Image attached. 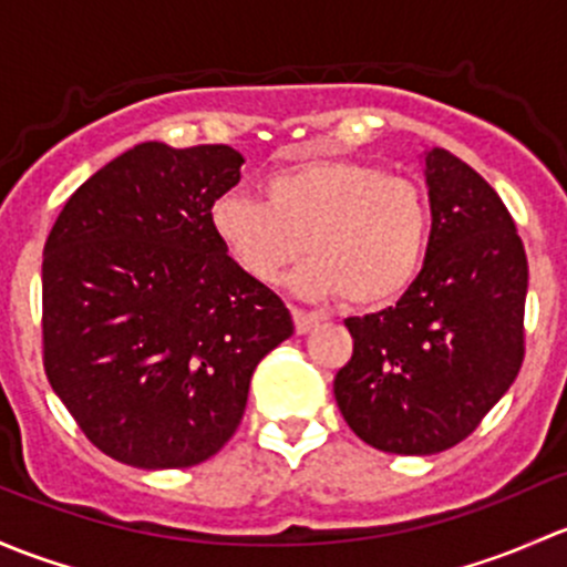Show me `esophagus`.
Masks as SVG:
<instances>
[{
    "instance_id": "34e87169",
    "label": "esophagus",
    "mask_w": 567,
    "mask_h": 567,
    "mask_svg": "<svg viewBox=\"0 0 567 567\" xmlns=\"http://www.w3.org/2000/svg\"><path fill=\"white\" fill-rule=\"evenodd\" d=\"M291 319H295L297 336H306V332H311L313 327L322 322V317H319V313L302 311V308H291Z\"/></svg>"
}]
</instances>
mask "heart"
I'll list each match as a JSON object with an SVG mask.
<instances>
[{
	"label": "heart",
	"mask_w": 567,
	"mask_h": 567,
	"mask_svg": "<svg viewBox=\"0 0 567 567\" xmlns=\"http://www.w3.org/2000/svg\"><path fill=\"white\" fill-rule=\"evenodd\" d=\"M261 196L226 194L209 209L215 240L250 281H278L306 248L311 259L289 278L291 291L379 308L404 295L423 265L429 202L412 179L319 157L267 174Z\"/></svg>",
	"instance_id": "b5f03b06"
}]
</instances>
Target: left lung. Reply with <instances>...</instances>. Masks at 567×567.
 Returning a JSON list of instances; mask_svg holds the SVG:
<instances>
[{"label": "left lung", "instance_id": "1", "mask_svg": "<svg viewBox=\"0 0 567 567\" xmlns=\"http://www.w3.org/2000/svg\"><path fill=\"white\" fill-rule=\"evenodd\" d=\"M431 204L423 270L379 313L347 319L352 360L332 393L371 447L431 456L458 445L524 358L527 254L497 190L447 150L420 155Z\"/></svg>", "mask_w": 567, "mask_h": 567}]
</instances>
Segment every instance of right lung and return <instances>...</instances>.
I'll use <instances>...</instances> for the list:
<instances>
[{"mask_svg":"<svg viewBox=\"0 0 567 567\" xmlns=\"http://www.w3.org/2000/svg\"><path fill=\"white\" fill-rule=\"evenodd\" d=\"M243 163L226 144H136L68 198L45 240V377L122 464L215 456L240 425L256 365L295 332L281 297L209 229Z\"/></svg>","mask_w":567,"mask_h":567,"instance_id":"1","label":"right lung"}]
</instances>
